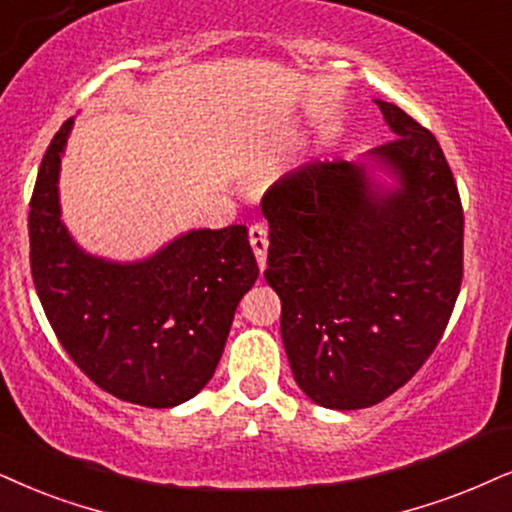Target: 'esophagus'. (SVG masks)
I'll list each match as a JSON object with an SVG mask.
<instances>
[{"label":"esophagus","mask_w":512,"mask_h":512,"mask_svg":"<svg viewBox=\"0 0 512 512\" xmlns=\"http://www.w3.org/2000/svg\"><path fill=\"white\" fill-rule=\"evenodd\" d=\"M248 238H250L252 252H255V257H257V264H260V269H264V267H267L269 229L264 224H252L250 231H248Z\"/></svg>","instance_id":"esophagus-1"}]
</instances>
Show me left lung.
<instances>
[{"mask_svg":"<svg viewBox=\"0 0 512 512\" xmlns=\"http://www.w3.org/2000/svg\"><path fill=\"white\" fill-rule=\"evenodd\" d=\"M397 137L366 163H307L262 198L264 278L281 297L295 383L319 406L366 409L435 352L463 281V205L430 129L375 101Z\"/></svg>","mask_w":512,"mask_h":512,"instance_id":"obj_1","label":"left lung"}]
</instances>
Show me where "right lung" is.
<instances>
[{"mask_svg":"<svg viewBox=\"0 0 512 512\" xmlns=\"http://www.w3.org/2000/svg\"><path fill=\"white\" fill-rule=\"evenodd\" d=\"M73 118L54 134L30 198V271L44 314L103 392L148 409L196 397L215 375L241 297L260 267L243 224L174 238L144 262L80 250L61 222L58 167Z\"/></svg>","mask_w":512,"mask_h":512,"instance_id":"right-lung-1","label":"right lung"}]
</instances>
